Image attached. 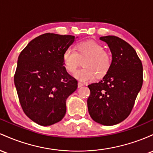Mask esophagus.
Instances as JSON below:
<instances>
[{
  "mask_svg": "<svg viewBox=\"0 0 153 153\" xmlns=\"http://www.w3.org/2000/svg\"><path fill=\"white\" fill-rule=\"evenodd\" d=\"M83 85H84V84L82 83V82H78V87H79H79H82Z\"/></svg>",
  "mask_w": 153,
  "mask_h": 153,
  "instance_id": "obj_1",
  "label": "esophagus"
}]
</instances>
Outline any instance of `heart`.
<instances>
[{"instance_id":"heart-1","label":"heart","mask_w":153,"mask_h":153,"mask_svg":"<svg viewBox=\"0 0 153 153\" xmlns=\"http://www.w3.org/2000/svg\"><path fill=\"white\" fill-rule=\"evenodd\" d=\"M82 59L84 67L74 74L76 78L82 81L92 79L95 75L97 78L102 77L112 64L111 53L103 49L102 45L94 41L79 42L75 45L74 51L67 48L63 52V66L68 73H74Z\"/></svg>"}]
</instances>
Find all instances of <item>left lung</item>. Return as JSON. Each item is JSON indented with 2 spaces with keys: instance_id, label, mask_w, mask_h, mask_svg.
I'll list each match as a JSON object with an SVG mask.
<instances>
[{
  "instance_id": "obj_1",
  "label": "left lung",
  "mask_w": 153,
  "mask_h": 153,
  "mask_svg": "<svg viewBox=\"0 0 153 153\" xmlns=\"http://www.w3.org/2000/svg\"><path fill=\"white\" fill-rule=\"evenodd\" d=\"M112 53V64L102 80L88 85L87 107L91 118L100 124L112 126L128 117L142 88L143 68L135 50L123 39L101 37Z\"/></svg>"
}]
</instances>
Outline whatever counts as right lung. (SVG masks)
Returning a JSON list of instances; mask_svg holds the SVG:
<instances>
[{
  "label": "right lung",
  "instance_id": "1",
  "mask_svg": "<svg viewBox=\"0 0 153 153\" xmlns=\"http://www.w3.org/2000/svg\"><path fill=\"white\" fill-rule=\"evenodd\" d=\"M72 35L45 33L33 39L18 58L14 84L25 114L41 126L61 121L67 97L77 80L63 66V54L74 41Z\"/></svg>",
  "mask_w": 153,
  "mask_h": 153
}]
</instances>
